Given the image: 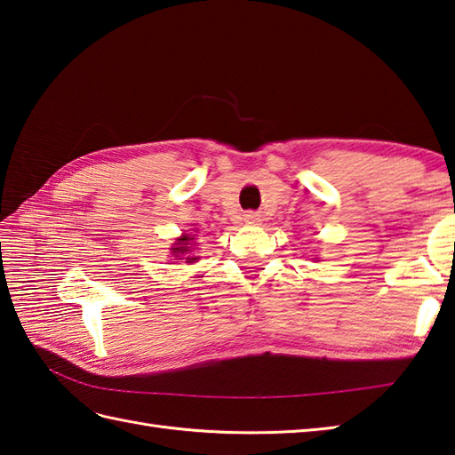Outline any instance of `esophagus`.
Wrapping results in <instances>:
<instances>
[{
  "mask_svg": "<svg viewBox=\"0 0 455 455\" xmlns=\"http://www.w3.org/2000/svg\"><path fill=\"white\" fill-rule=\"evenodd\" d=\"M248 222H256V215H246Z\"/></svg>",
  "mask_w": 455,
  "mask_h": 455,
  "instance_id": "1",
  "label": "esophagus"
}]
</instances>
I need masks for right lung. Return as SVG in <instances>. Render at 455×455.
I'll return each instance as SVG.
<instances>
[{
  "label": "right lung",
  "instance_id": "right-lung-1",
  "mask_svg": "<svg viewBox=\"0 0 455 455\" xmlns=\"http://www.w3.org/2000/svg\"><path fill=\"white\" fill-rule=\"evenodd\" d=\"M195 243V235L183 233L180 238H175V244L172 246L173 260H185L187 264H193L199 260V256H191V248Z\"/></svg>",
  "mask_w": 455,
  "mask_h": 455
}]
</instances>
